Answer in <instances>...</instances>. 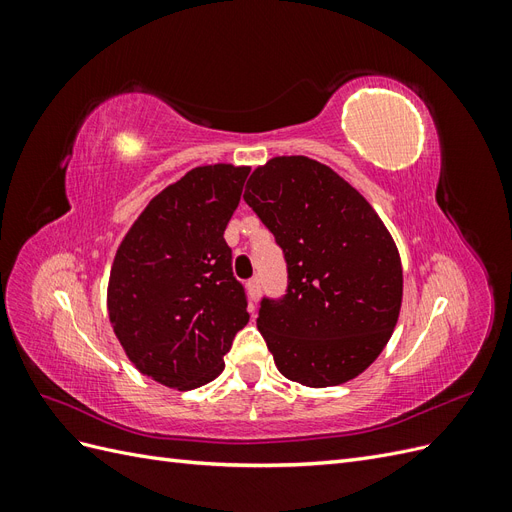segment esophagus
Masks as SVG:
<instances>
[{
	"label": "esophagus",
	"mask_w": 512,
	"mask_h": 512,
	"mask_svg": "<svg viewBox=\"0 0 512 512\" xmlns=\"http://www.w3.org/2000/svg\"><path fill=\"white\" fill-rule=\"evenodd\" d=\"M247 292H250L252 301H258V297H260V280H258V277H252V280L247 282Z\"/></svg>",
	"instance_id": "1"
}]
</instances>
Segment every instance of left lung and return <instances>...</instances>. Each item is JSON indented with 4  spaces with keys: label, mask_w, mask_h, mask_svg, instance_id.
I'll use <instances>...</instances> for the list:
<instances>
[{
    "label": "left lung",
    "mask_w": 512,
    "mask_h": 512,
    "mask_svg": "<svg viewBox=\"0 0 512 512\" xmlns=\"http://www.w3.org/2000/svg\"><path fill=\"white\" fill-rule=\"evenodd\" d=\"M243 198L286 260V294L262 297L256 318L280 374L314 389L356 378L399 318L404 275L389 230L348 181L305 156L258 166Z\"/></svg>",
    "instance_id": "obj_1"
}]
</instances>
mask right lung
<instances>
[{
  "mask_svg": "<svg viewBox=\"0 0 512 512\" xmlns=\"http://www.w3.org/2000/svg\"><path fill=\"white\" fill-rule=\"evenodd\" d=\"M250 168L198 166L168 185L123 237L108 280V318L141 374L190 391L218 378L245 327V288L224 230Z\"/></svg>",
  "mask_w": 512,
  "mask_h": 512,
  "instance_id": "1",
  "label": "right lung"
}]
</instances>
